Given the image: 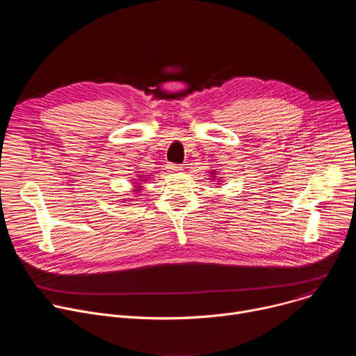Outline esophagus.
<instances>
[{
  "label": "esophagus",
  "instance_id": "esophagus-1",
  "mask_svg": "<svg viewBox=\"0 0 356 356\" xmlns=\"http://www.w3.org/2000/svg\"><path fill=\"white\" fill-rule=\"evenodd\" d=\"M181 170H183V166H181V165L173 163V165H169V166H168V172H170V173H179V172H181Z\"/></svg>",
  "mask_w": 356,
  "mask_h": 356
}]
</instances>
